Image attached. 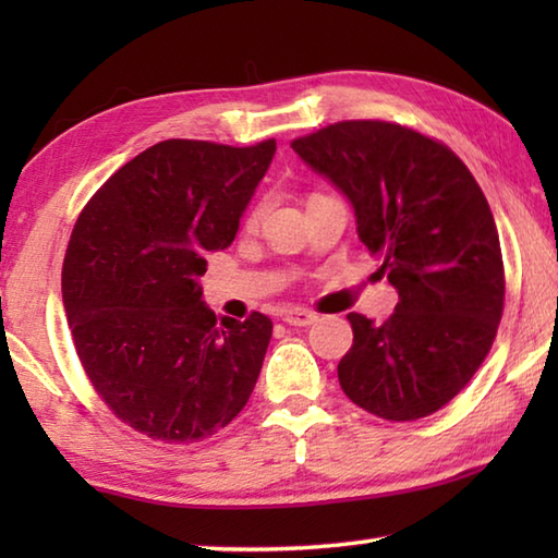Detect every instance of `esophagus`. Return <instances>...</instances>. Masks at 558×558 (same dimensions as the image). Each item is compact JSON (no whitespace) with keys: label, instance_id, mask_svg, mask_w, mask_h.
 <instances>
[{"label":"esophagus","instance_id":"1","mask_svg":"<svg viewBox=\"0 0 558 558\" xmlns=\"http://www.w3.org/2000/svg\"><path fill=\"white\" fill-rule=\"evenodd\" d=\"M280 317H282V323L292 325V327H310L313 323H317V315L310 313V310H302V307H290Z\"/></svg>","mask_w":558,"mask_h":558}]
</instances>
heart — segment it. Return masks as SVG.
<instances>
[{"mask_svg": "<svg viewBox=\"0 0 558 558\" xmlns=\"http://www.w3.org/2000/svg\"><path fill=\"white\" fill-rule=\"evenodd\" d=\"M263 211H266V202L258 204L256 209L251 211V216H248V226H256V223H258V219H260V216H263Z\"/></svg>", "mask_w": 558, "mask_h": 558, "instance_id": "obj_1", "label": "heart"}]
</instances>
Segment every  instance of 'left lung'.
Instances as JSON below:
<instances>
[{
    "label": "left lung",
    "mask_w": 558,
    "mask_h": 558,
    "mask_svg": "<svg viewBox=\"0 0 558 558\" xmlns=\"http://www.w3.org/2000/svg\"><path fill=\"white\" fill-rule=\"evenodd\" d=\"M352 204L356 235L399 292L384 325L349 313L337 366L359 409L415 421L465 389L505 307L497 226L483 189L446 145L381 120H347L292 143Z\"/></svg>",
    "instance_id": "obj_1"
}]
</instances>
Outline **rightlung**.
Here are the masks:
<instances>
[{
    "mask_svg": "<svg viewBox=\"0 0 558 558\" xmlns=\"http://www.w3.org/2000/svg\"><path fill=\"white\" fill-rule=\"evenodd\" d=\"M276 140H165L122 165L75 221L61 292L75 352L108 409L145 436L229 426L258 381L272 323L216 317L206 253L229 248Z\"/></svg>",
    "mask_w": 558,
    "mask_h": 558,
    "instance_id": "add662e5",
    "label": "right lung"
}]
</instances>
